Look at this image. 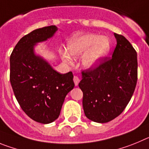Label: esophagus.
<instances>
[{
	"label": "esophagus",
	"mask_w": 149,
	"mask_h": 149,
	"mask_svg": "<svg viewBox=\"0 0 149 149\" xmlns=\"http://www.w3.org/2000/svg\"><path fill=\"white\" fill-rule=\"evenodd\" d=\"M79 77H78V76H74V77H73V81H74V83H75V85H76V86H77L78 84H79Z\"/></svg>",
	"instance_id": "esophagus-1"
}]
</instances>
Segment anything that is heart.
<instances>
[{"label":"heart","mask_w":149,"mask_h":149,"mask_svg":"<svg viewBox=\"0 0 149 149\" xmlns=\"http://www.w3.org/2000/svg\"><path fill=\"white\" fill-rule=\"evenodd\" d=\"M110 41L106 37L96 34H82L73 37L68 44V52L70 56L78 58L82 55L81 65L86 69L97 66L100 60L110 50ZM68 53L61 51L60 55L64 62L71 64L72 58Z\"/></svg>","instance_id":"obj_1"}]
</instances>
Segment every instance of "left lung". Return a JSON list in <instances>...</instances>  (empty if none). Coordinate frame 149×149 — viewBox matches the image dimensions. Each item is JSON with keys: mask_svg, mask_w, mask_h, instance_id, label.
I'll return each instance as SVG.
<instances>
[{"mask_svg": "<svg viewBox=\"0 0 149 149\" xmlns=\"http://www.w3.org/2000/svg\"><path fill=\"white\" fill-rule=\"evenodd\" d=\"M114 36L112 56L102 58L93 69L83 70L79 84L84 114L96 123H108L119 116L131 100L137 81L136 50L123 36Z\"/></svg>", "mask_w": 149, "mask_h": 149, "instance_id": "8db88e82", "label": "left lung"}]
</instances>
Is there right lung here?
Returning a JSON list of instances; mask_svg holds the SVG:
<instances>
[{
	"label": "right lung",
	"mask_w": 149,
	"mask_h": 149,
	"mask_svg": "<svg viewBox=\"0 0 149 149\" xmlns=\"http://www.w3.org/2000/svg\"><path fill=\"white\" fill-rule=\"evenodd\" d=\"M54 25L35 29L20 39L10 56V82L16 100L29 117L43 124L58 117L65 96L74 88L72 72L61 74L36 55L37 43L53 37Z\"/></svg>",
	"instance_id": "add662e5"
}]
</instances>
